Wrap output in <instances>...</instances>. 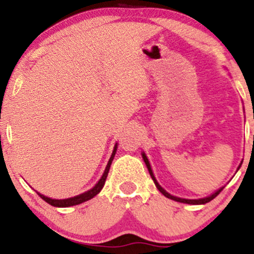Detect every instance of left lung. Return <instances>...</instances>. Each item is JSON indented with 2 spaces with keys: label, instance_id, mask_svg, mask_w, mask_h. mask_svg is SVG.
Wrapping results in <instances>:
<instances>
[{
  "label": "left lung",
  "instance_id": "left-lung-1",
  "mask_svg": "<svg viewBox=\"0 0 254 254\" xmlns=\"http://www.w3.org/2000/svg\"><path fill=\"white\" fill-rule=\"evenodd\" d=\"M142 158H143V161H145V163H146V167H147L148 172H150V176H151V178H152V179H153V182H155V184H156V187H157V189H158V190L161 191V193L163 194V195H165V196H167L168 199H172V200L179 201V203H186V204H206V203H209V201H211L212 199H214V198H216V196L219 195L220 193H221V190H222V189H224V187H222V188H220L219 190H216V191H215L214 194H211V195H210V196H207V198H203V199H182V198H177V196H173V195H171V194H168L167 191H166L165 189H163L162 187H161L160 184L157 183V181H156L155 176H153V173H152V170H151L150 162H148L147 157H146V155H145V153H143V152H142ZM240 167H241V165H240ZM240 167H238V168H240Z\"/></svg>",
  "mask_w": 254,
  "mask_h": 254
}]
</instances>
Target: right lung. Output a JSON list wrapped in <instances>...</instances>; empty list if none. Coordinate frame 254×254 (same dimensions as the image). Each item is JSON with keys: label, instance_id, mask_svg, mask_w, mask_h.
<instances>
[{"label": "right lung", "instance_id": "add662e5", "mask_svg": "<svg viewBox=\"0 0 254 254\" xmlns=\"http://www.w3.org/2000/svg\"><path fill=\"white\" fill-rule=\"evenodd\" d=\"M115 152H117V145L114 146V150H113V153H112L111 158H109V162H108V165H107L106 171H104L103 176H102V178L99 179L98 183H97L96 186H94L93 188L91 189V190L86 191V193H83V194H79V195H77V196H73V198L63 199V200H56V199H50V198H48V196L43 195V194H40V193H38V195H39L40 198L43 199V200L47 201L48 204H50V205H53V206H58V207H67V206H72V205H78V204L83 203V201L89 200V199H92V198H93V196H96L97 194H98L99 191L102 190V188H103L104 183H106L107 176H108L109 168H111L112 161H113V158H114Z\"/></svg>", "mask_w": 254, "mask_h": 254}]
</instances>
